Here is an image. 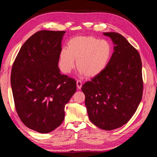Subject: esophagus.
I'll return each instance as SVG.
<instances>
[{
    "mask_svg": "<svg viewBox=\"0 0 157 157\" xmlns=\"http://www.w3.org/2000/svg\"><path fill=\"white\" fill-rule=\"evenodd\" d=\"M82 84L81 81H80V80H77V87L78 90H80V88H82Z\"/></svg>",
    "mask_w": 157,
    "mask_h": 157,
    "instance_id": "obj_1",
    "label": "esophagus"
}]
</instances>
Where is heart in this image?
<instances>
[{"label":"heart","mask_w":157,"mask_h":157,"mask_svg":"<svg viewBox=\"0 0 157 157\" xmlns=\"http://www.w3.org/2000/svg\"><path fill=\"white\" fill-rule=\"evenodd\" d=\"M112 55V48L105 40L92 36H78L72 38L67 49L59 54V67L65 73H69L77 67L81 75L92 78L105 69Z\"/></svg>","instance_id":"1"}]
</instances>
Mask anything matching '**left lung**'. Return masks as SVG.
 <instances>
[{"mask_svg": "<svg viewBox=\"0 0 157 157\" xmlns=\"http://www.w3.org/2000/svg\"><path fill=\"white\" fill-rule=\"evenodd\" d=\"M114 45L105 69L82 86L90 121L102 130H113L128 122L142 98L140 56L122 35L103 33Z\"/></svg>", "mask_w": 157, "mask_h": 157, "instance_id": "8db88e82", "label": "left lung"}]
</instances>
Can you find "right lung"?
I'll return each mask as SVG.
<instances>
[{
  "instance_id": "obj_1",
  "label": "right lung",
  "mask_w": 157,
  "mask_h": 157,
  "mask_svg": "<svg viewBox=\"0 0 157 157\" xmlns=\"http://www.w3.org/2000/svg\"><path fill=\"white\" fill-rule=\"evenodd\" d=\"M65 31H40L28 39L14 61L11 86L17 115L41 134L63 122L65 105L77 90L76 81L58 67Z\"/></svg>"
}]
</instances>
